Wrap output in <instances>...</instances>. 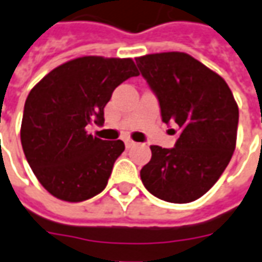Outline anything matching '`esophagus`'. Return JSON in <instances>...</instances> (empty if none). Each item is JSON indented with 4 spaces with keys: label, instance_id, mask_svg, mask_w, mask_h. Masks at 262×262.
I'll return each mask as SVG.
<instances>
[{
    "label": "esophagus",
    "instance_id": "34e87169",
    "mask_svg": "<svg viewBox=\"0 0 262 262\" xmlns=\"http://www.w3.org/2000/svg\"><path fill=\"white\" fill-rule=\"evenodd\" d=\"M125 144L127 149H130V147H133V146H135V142H133V140H130V139H127V140H125Z\"/></svg>",
    "mask_w": 262,
    "mask_h": 262
}]
</instances>
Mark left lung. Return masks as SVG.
<instances>
[{
    "mask_svg": "<svg viewBox=\"0 0 262 262\" xmlns=\"http://www.w3.org/2000/svg\"><path fill=\"white\" fill-rule=\"evenodd\" d=\"M136 63L156 95L163 122L180 129L174 147L150 146L151 159L140 179L160 200H197L220 179L235 149L238 106L233 93L220 75L184 52L146 55Z\"/></svg>",
    "mask_w": 262,
    "mask_h": 262,
    "instance_id": "1",
    "label": "left lung"
}]
</instances>
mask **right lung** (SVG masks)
<instances>
[{
	"instance_id": "right-lung-1",
	"label": "right lung",
	"mask_w": 262,
	"mask_h": 262,
	"mask_svg": "<svg viewBox=\"0 0 262 262\" xmlns=\"http://www.w3.org/2000/svg\"><path fill=\"white\" fill-rule=\"evenodd\" d=\"M130 58L82 56L43 76L24 106L21 143L31 169L56 199L78 203L106 187L125 143L86 132L102 126L113 91L137 76Z\"/></svg>"
}]
</instances>
